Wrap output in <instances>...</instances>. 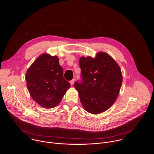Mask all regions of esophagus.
Here are the masks:
<instances>
[{"label":"esophagus","instance_id":"obj_1","mask_svg":"<svg viewBox=\"0 0 154 154\" xmlns=\"http://www.w3.org/2000/svg\"><path fill=\"white\" fill-rule=\"evenodd\" d=\"M74 82H75V79H73L72 80H71L70 81V83H71V85H74Z\"/></svg>","mask_w":154,"mask_h":154}]
</instances>
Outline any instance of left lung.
<instances>
[{
  "label": "left lung",
  "instance_id": "8db88e82",
  "mask_svg": "<svg viewBox=\"0 0 154 154\" xmlns=\"http://www.w3.org/2000/svg\"><path fill=\"white\" fill-rule=\"evenodd\" d=\"M79 65L81 80L74 85L83 106L92 114L105 112L119 94L122 81L119 66L104 52L97 53L94 58H80Z\"/></svg>",
  "mask_w": 154,
  "mask_h": 154
}]
</instances>
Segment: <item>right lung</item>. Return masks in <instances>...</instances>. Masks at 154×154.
Instances as JSON below:
<instances>
[{"instance_id": "add662e5", "label": "right lung", "mask_w": 154, "mask_h": 154, "mask_svg": "<svg viewBox=\"0 0 154 154\" xmlns=\"http://www.w3.org/2000/svg\"><path fill=\"white\" fill-rule=\"evenodd\" d=\"M26 80L32 97L46 108L58 105L71 85L63 77L58 57L46 54L40 55L31 65Z\"/></svg>"}]
</instances>
